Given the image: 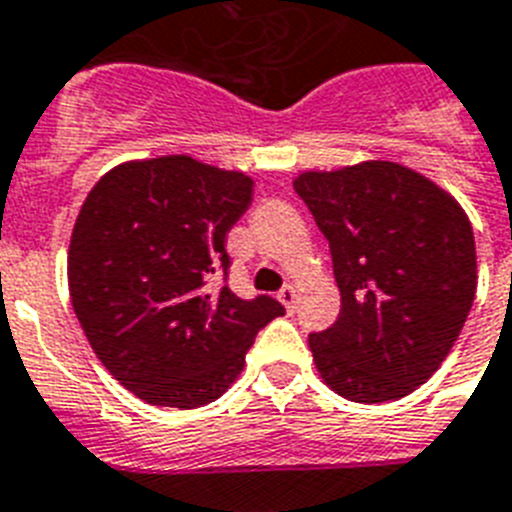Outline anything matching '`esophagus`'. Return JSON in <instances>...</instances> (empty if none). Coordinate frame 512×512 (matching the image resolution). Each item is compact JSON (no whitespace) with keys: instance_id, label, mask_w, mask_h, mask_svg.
Masks as SVG:
<instances>
[{"instance_id":"obj_1","label":"esophagus","mask_w":512,"mask_h":512,"mask_svg":"<svg viewBox=\"0 0 512 512\" xmlns=\"http://www.w3.org/2000/svg\"><path fill=\"white\" fill-rule=\"evenodd\" d=\"M296 285H285V288L277 293V298H280V304L288 309V312H293V304H296Z\"/></svg>"}]
</instances>
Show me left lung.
Masks as SVG:
<instances>
[{"label":"left lung","mask_w":512,"mask_h":512,"mask_svg":"<svg viewBox=\"0 0 512 512\" xmlns=\"http://www.w3.org/2000/svg\"><path fill=\"white\" fill-rule=\"evenodd\" d=\"M330 243L341 314L309 335L343 399L412 394L447 359L476 298V240L447 190L402 163L304 171L293 182Z\"/></svg>","instance_id":"1"}]
</instances>
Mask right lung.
Returning <instances> with one entry per match:
<instances>
[{
    "mask_svg": "<svg viewBox=\"0 0 512 512\" xmlns=\"http://www.w3.org/2000/svg\"><path fill=\"white\" fill-rule=\"evenodd\" d=\"M253 179L190 155L126 161L92 187L73 224L68 290L89 346L142 402L195 410L235 383L280 301L235 296L224 248Z\"/></svg>",
    "mask_w": 512,
    "mask_h": 512,
    "instance_id": "obj_1",
    "label": "right lung"
}]
</instances>
